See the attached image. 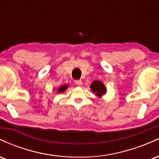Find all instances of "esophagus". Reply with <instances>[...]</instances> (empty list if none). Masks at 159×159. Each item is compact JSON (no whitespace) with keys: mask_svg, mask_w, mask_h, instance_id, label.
I'll return each instance as SVG.
<instances>
[{"mask_svg":"<svg viewBox=\"0 0 159 159\" xmlns=\"http://www.w3.org/2000/svg\"><path fill=\"white\" fill-rule=\"evenodd\" d=\"M75 83L77 85L80 86L82 84V81L81 80H75Z\"/></svg>","mask_w":159,"mask_h":159,"instance_id":"1","label":"esophagus"}]
</instances>
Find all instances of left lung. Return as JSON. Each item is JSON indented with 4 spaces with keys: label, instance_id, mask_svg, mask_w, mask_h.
Returning a JSON list of instances; mask_svg holds the SVG:
<instances>
[{
    "label": "left lung",
    "instance_id": "left-lung-1",
    "mask_svg": "<svg viewBox=\"0 0 159 159\" xmlns=\"http://www.w3.org/2000/svg\"><path fill=\"white\" fill-rule=\"evenodd\" d=\"M90 89L93 92V93L99 98L102 97V95L105 94L107 92V89L105 86L104 85L102 82L99 81H94L90 85Z\"/></svg>",
    "mask_w": 159,
    "mask_h": 159
}]
</instances>
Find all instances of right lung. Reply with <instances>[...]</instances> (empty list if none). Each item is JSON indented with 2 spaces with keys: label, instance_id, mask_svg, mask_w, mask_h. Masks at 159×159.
<instances>
[{
  "label": "right lung",
  "instance_id": "1",
  "mask_svg": "<svg viewBox=\"0 0 159 159\" xmlns=\"http://www.w3.org/2000/svg\"><path fill=\"white\" fill-rule=\"evenodd\" d=\"M67 88H68V85L67 84H64V85L61 86V87L57 90V93H62V92H64V91L66 90Z\"/></svg>",
  "mask_w": 159,
  "mask_h": 159
}]
</instances>
